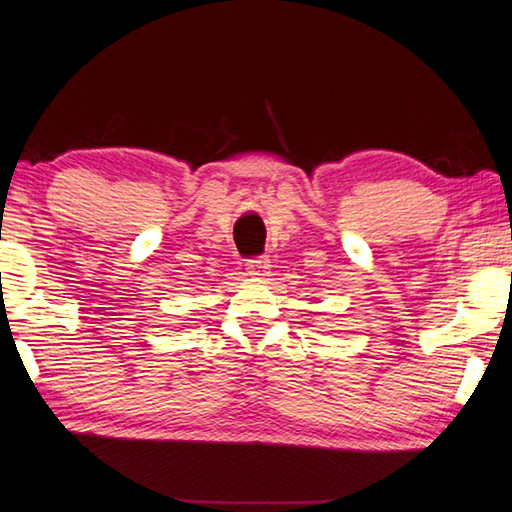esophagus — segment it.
<instances>
[{"label":"esophagus","instance_id":"obj_1","mask_svg":"<svg viewBox=\"0 0 512 512\" xmlns=\"http://www.w3.org/2000/svg\"><path fill=\"white\" fill-rule=\"evenodd\" d=\"M246 268H248L250 275L262 277V275H266L268 268H271V262H268V257H253V259H248V262H246Z\"/></svg>","mask_w":512,"mask_h":512}]
</instances>
